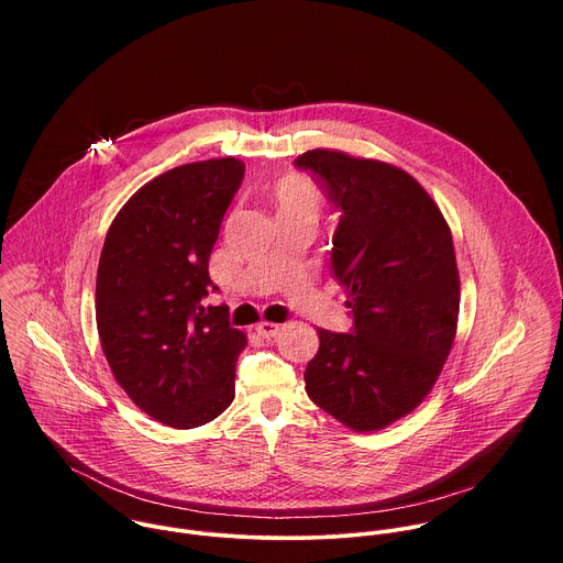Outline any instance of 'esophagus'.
<instances>
[{
    "instance_id": "34e87169",
    "label": "esophagus",
    "mask_w": 563,
    "mask_h": 563,
    "mask_svg": "<svg viewBox=\"0 0 563 563\" xmlns=\"http://www.w3.org/2000/svg\"><path fill=\"white\" fill-rule=\"evenodd\" d=\"M256 332H258V336H263V339H274V336L280 334V325L269 323V320H263V323L256 325Z\"/></svg>"
}]
</instances>
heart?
<instances>
[{
    "label": "heart",
    "instance_id": "heart-1",
    "mask_svg": "<svg viewBox=\"0 0 563 563\" xmlns=\"http://www.w3.org/2000/svg\"><path fill=\"white\" fill-rule=\"evenodd\" d=\"M272 202L280 218L287 216H311L318 220L323 211L325 196L309 178L300 174H287L272 187Z\"/></svg>",
    "mask_w": 563,
    "mask_h": 563
}]
</instances>
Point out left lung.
I'll list each match as a JSON object with an SVG mask.
<instances>
[{"mask_svg":"<svg viewBox=\"0 0 563 563\" xmlns=\"http://www.w3.org/2000/svg\"><path fill=\"white\" fill-rule=\"evenodd\" d=\"M296 167L343 211L332 267L354 313V334L318 330L305 389L345 428L376 432L423 404L450 356L461 300L452 233L419 180L394 165L311 148Z\"/></svg>","mask_w":563,"mask_h":563,"instance_id":"1","label":"left lung"}]
</instances>
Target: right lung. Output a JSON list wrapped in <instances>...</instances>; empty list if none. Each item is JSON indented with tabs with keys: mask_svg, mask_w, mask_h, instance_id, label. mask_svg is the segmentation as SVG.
I'll list each match as a JSON object with an SVG mask.
<instances>
[{
	"mask_svg": "<svg viewBox=\"0 0 563 563\" xmlns=\"http://www.w3.org/2000/svg\"><path fill=\"white\" fill-rule=\"evenodd\" d=\"M245 176L243 159L180 165L140 187L113 218L98 265L96 323L109 367L151 419L191 430L235 396L247 334L227 307H202L222 216Z\"/></svg>",
	"mask_w": 563,
	"mask_h": 563,
	"instance_id": "right-lung-1",
	"label": "right lung"
}]
</instances>
